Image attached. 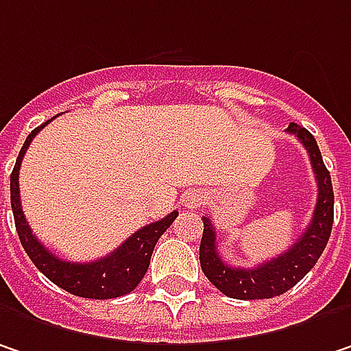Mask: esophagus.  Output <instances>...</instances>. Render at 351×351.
<instances>
[{"instance_id":"1","label":"esophagus","mask_w":351,"mask_h":351,"mask_svg":"<svg viewBox=\"0 0 351 351\" xmlns=\"http://www.w3.org/2000/svg\"><path fill=\"white\" fill-rule=\"evenodd\" d=\"M205 203V195L201 191H186L184 197H182V205L186 208H199Z\"/></svg>"}]
</instances>
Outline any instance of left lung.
Returning a JSON list of instances; mask_svg holds the SVG:
<instances>
[{"mask_svg":"<svg viewBox=\"0 0 351 351\" xmlns=\"http://www.w3.org/2000/svg\"><path fill=\"white\" fill-rule=\"evenodd\" d=\"M289 134H295L305 146L311 169L317 180V203L313 217L307 225V229L300 235L285 253L273 257L269 261L245 269V267H231L227 265L217 251V235L215 227L208 217H203V239L199 249V259L203 273L207 279L227 298L233 300H269L275 295L285 293L295 283H300L303 277L317 263L319 255L324 253L334 225V189H332V176L324 165L319 146L309 130L291 122L287 126Z\"/></svg>","mask_w":351,"mask_h":351,"instance_id":"left-lung-1","label":"left lung"}]
</instances>
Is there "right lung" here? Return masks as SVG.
I'll return each mask as SVG.
<instances>
[{
  "label": "right lung",
  "mask_w": 351,
  "mask_h": 351,
  "mask_svg": "<svg viewBox=\"0 0 351 351\" xmlns=\"http://www.w3.org/2000/svg\"><path fill=\"white\" fill-rule=\"evenodd\" d=\"M48 122H44L42 126L32 130V134L25 138V143L17 154L14 173L10 176L12 210H14L21 247L25 249L32 263L42 271L51 283L66 289L68 293L78 295V298H88V300L122 298V295L130 293L132 289H136V285L141 283V279L150 265V257H152L156 241L160 239V235L173 225V221L178 217V210H173L165 219L138 229L132 237H128L118 249H114L110 255H106L102 259H96L90 263H70V261L56 257L32 233V229L23 217V210H21V201H19V167H21L23 154H25L29 143L34 141V136Z\"/></svg>",
  "instance_id": "1"
}]
</instances>
